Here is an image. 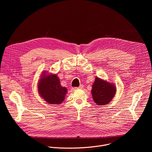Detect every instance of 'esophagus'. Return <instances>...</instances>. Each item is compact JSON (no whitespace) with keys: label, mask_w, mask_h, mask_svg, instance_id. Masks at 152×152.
<instances>
[{"label":"esophagus","mask_w":152,"mask_h":152,"mask_svg":"<svg viewBox=\"0 0 152 152\" xmlns=\"http://www.w3.org/2000/svg\"><path fill=\"white\" fill-rule=\"evenodd\" d=\"M83 88V85H80L79 87H76V88H79V89H82Z\"/></svg>","instance_id":"1"}]
</instances>
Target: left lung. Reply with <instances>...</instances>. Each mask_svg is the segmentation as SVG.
I'll return each instance as SVG.
<instances>
[{"label":"left lung","mask_w":152,"mask_h":152,"mask_svg":"<svg viewBox=\"0 0 152 152\" xmlns=\"http://www.w3.org/2000/svg\"><path fill=\"white\" fill-rule=\"evenodd\" d=\"M116 90L115 85L113 83L97 77L92 85L93 99L97 105L107 104L114 97Z\"/></svg>","instance_id":"1"}]
</instances>
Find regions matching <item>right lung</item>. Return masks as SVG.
I'll return each mask as SVG.
<instances>
[{
  "mask_svg": "<svg viewBox=\"0 0 152 152\" xmlns=\"http://www.w3.org/2000/svg\"><path fill=\"white\" fill-rule=\"evenodd\" d=\"M43 72L38 83L39 96L46 102L52 104H61L65 99L67 89L61 85L56 74H48Z\"/></svg>",
  "mask_w": 152,
  "mask_h": 152,
  "instance_id": "obj_1",
  "label": "right lung"
}]
</instances>
